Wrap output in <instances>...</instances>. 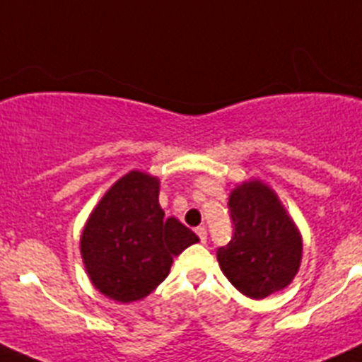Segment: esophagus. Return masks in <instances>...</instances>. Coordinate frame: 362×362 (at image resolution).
Returning a JSON list of instances; mask_svg holds the SVG:
<instances>
[{"instance_id":"obj_1","label":"esophagus","mask_w":362,"mask_h":362,"mask_svg":"<svg viewBox=\"0 0 362 362\" xmlns=\"http://www.w3.org/2000/svg\"><path fill=\"white\" fill-rule=\"evenodd\" d=\"M194 233L198 234V238H200V242L205 243V240H207V229L200 226V227H197V229H194Z\"/></svg>"}]
</instances>
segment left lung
<instances>
[{"label":"left lung","instance_id":"1","mask_svg":"<svg viewBox=\"0 0 362 362\" xmlns=\"http://www.w3.org/2000/svg\"><path fill=\"white\" fill-rule=\"evenodd\" d=\"M233 238L216 252L223 274L242 294L262 299L294 279L301 236L276 194L262 182L236 187L229 198Z\"/></svg>","mask_w":362,"mask_h":362}]
</instances>
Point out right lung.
<instances>
[{"label": "right lung", "mask_w": 362, "mask_h": 362, "mask_svg": "<svg viewBox=\"0 0 362 362\" xmlns=\"http://www.w3.org/2000/svg\"><path fill=\"white\" fill-rule=\"evenodd\" d=\"M198 236L158 205V180L132 171L95 207L81 238L88 276L120 303L142 299L169 274L177 254Z\"/></svg>", "instance_id": "1"}]
</instances>
